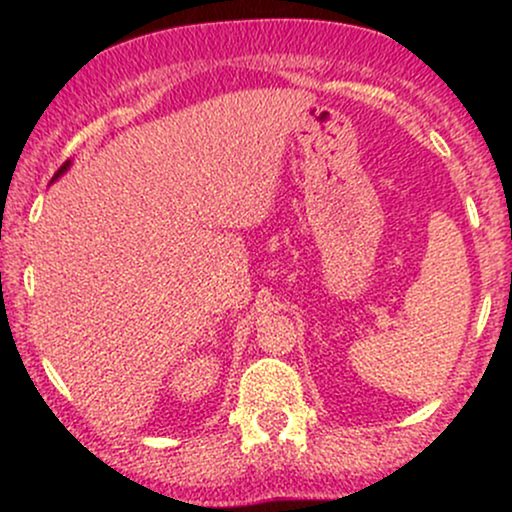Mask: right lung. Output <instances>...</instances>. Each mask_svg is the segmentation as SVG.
Returning a JSON list of instances; mask_svg holds the SVG:
<instances>
[{"label":"right lung","instance_id":"right-lung-1","mask_svg":"<svg viewBox=\"0 0 512 512\" xmlns=\"http://www.w3.org/2000/svg\"><path fill=\"white\" fill-rule=\"evenodd\" d=\"M69 166H72V161H67V163H64V166L60 168V170H57V173H55V178H52V182H55L57 178H62V175L67 173V170H69Z\"/></svg>","mask_w":512,"mask_h":512}]
</instances>
